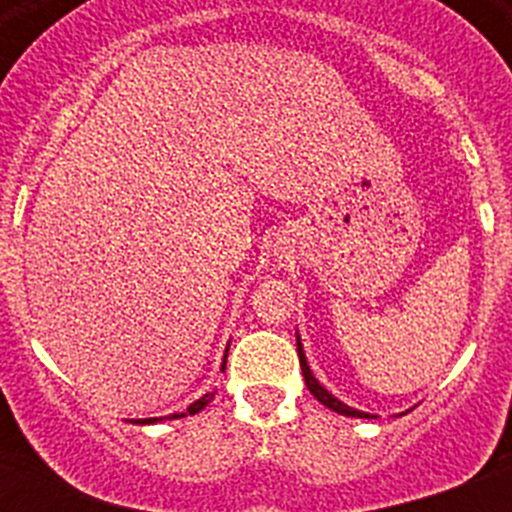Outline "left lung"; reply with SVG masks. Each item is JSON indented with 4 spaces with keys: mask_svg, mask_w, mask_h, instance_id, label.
Here are the masks:
<instances>
[{
    "mask_svg": "<svg viewBox=\"0 0 512 512\" xmlns=\"http://www.w3.org/2000/svg\"><path fill=\"white\" fill-rule=\"evenodd\" d=\"M297 356H300V369H303V377H305V385H308V390H311L313 396L319 398L321 404L329 406L332 412L337 414H345V417H361V420H369L372 414L366 412H358V409H353V406L342 404L340 398H335L329 390H324V385H321L316 377H313L311 366H308V361H305V353H303V345H300V337H297Z\"/></svg>",
    "mask_w": 512,
    "mask_h": 512,
    "instance_id": "obj_1",
    "label": "left lung"
}]
</instances>
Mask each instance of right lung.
Here are the masks:
<instances>
[{
    "mask_svg": "<svg viewBox=\"0 0 512 512\" xmlns=\"http://www.w3.org/2000/svg\"><path fill=\"white\" fill-rule=\"evenodd\" d=\"M223 369H225V364H223ZM212 398H215V393H207V396H201L199 401H193V404L188 406V409H185V412L170 414V420H177V417H185V414H196V412H201V409H204V406H207L209 401H212ZM159 420H167V417H148V420H138V422H143V425H148V422H159Z\"/></svg>",
    "mask_w": 512,
    "mask_h": 512,
    "instance_id": "right-lung-1",
    "label": "right lung"
}]
</instances>
